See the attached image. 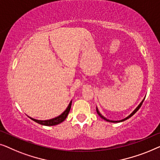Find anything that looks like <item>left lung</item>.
I'll return each mask as SVG.
<instances>
[{"label":"left lung","mask_w":160,"mask_h":160,"mask_svg":"<svg viewBox=\"0 0 160 160\" xmlns=\"http://www.w3.org/2000/svg\"><path fill=\"white\" fill-rule=\"evenodd\" d=\"M144 99H145V98H144ZM144 99H143V100L142 101V102H141L140 103V104H139V105L138 106V107H137V108H136V109H135V110H134V111H133V112H132V113H131V114H130L129 116H128V117H127V118H125V119H123V120H118V121H113V120H107V118H104V117H103V116H102V114H100V112H98V109H97V108H96V112H97V113H98V115H99V116L101 117V118H102V119H103V120H107V121H108V122H122V121H125V120H128V119H129L130 118H131V117H132V115H133V114H134L135 113H136V112L137 111H138V110L139 109H140V107H141V105H142V103H143V101H144Z\"/></svg>","instance_id":"left-lung-1"}]
</instances>
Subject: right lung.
Listing matches in <instances>:
<instances>
[{
	"mask_svg": "<svg viewBox=\"0 0 160 160\" xmlns=\"http://www.w3.org/2000/svg\"><path fill=\"white\" fill-rule=\"evenodd\" d=\"M71 105H72V102H70L68 107H67V109L63 112V113L59 115L58 117H57V118H53V119H51V120H35V119L31 118H30L31 120H32L35 122L39 123L40 125H46V126H53V125H56L59 124V123L62 122L65 119L67 118V115H68L69 111H70L71 109Z\"/></svg>",
	"mask_w": 160,
	"mask_h": 160,
	"instance_id": "right-lung-1",
	"label": "right lung"
}]
</instances>
